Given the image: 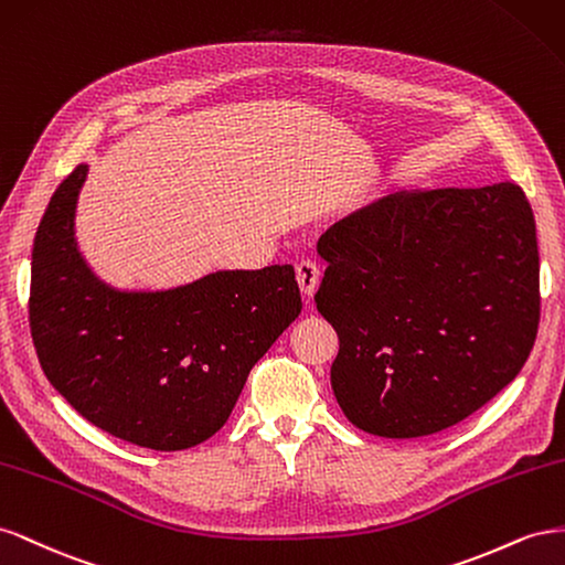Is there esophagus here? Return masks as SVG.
I'll return each mask as SVG.
<instances>
[{
	"label": "esophagus",
	"mask_w": 565,
	"mask_h": 565,
	"mask_svg": "<svg viewBox=\"0 0 565 565\" xmlns=\"http://www.w3.org/2000/svg\"><path fill=\"white\" fill-rule=\"evenodd\" d=\"M319 265L315 260H300L296 265V279H298V286L302 296L312 298L315 291H317V284H319Z\"/></svg>",
	"instance_id": "34e87169"
}]
</instances>
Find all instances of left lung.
Segmentation results:
<instances>
[{"instance_id":"left-lung-1","label":"left lung","mask_w":565,"mask_h":565,"mask_svg":"<svg viewBox=\"0 0 565 565\" xmlns=\"http://www.w3.org/2000/svg\"><path fill=\"white\" fill-rule=\"evenodd\" d=\"M315 296L350 422L422 438L519 376L540 324L535 217L519 184L388 193L321 234Z\"/></svg>"}]
</instances>
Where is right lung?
Returning a JSON list of instances; mask_svg holds the SVG:
<instances>
[{
	"mask_svg": "<svg viewBox=\"0 0 565 565\" xmlns=\"http://www.w3.org/2000/svg\"><path fill=\"white\" fill-rule=\"evenodd\" d=\"M87 166L46 205L32 246L30 333L44 376L89 424L174 452L215 435L255 362L300 315L291 265L215 271L158 294L116 291L77 253Z\"/></svg>",
	"mask_w": 565,
	"mask_h": 565,
	"instance_id": "add662e5",
	"label": "right lung"
}]
</instances>
